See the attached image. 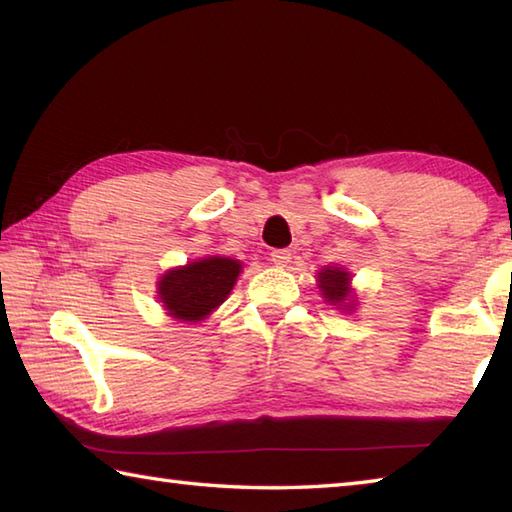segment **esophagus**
Instances as JSON below:
<instances>
[{
  "mask_svg": "<svg viewBox=\"0 0 512 512\" xmlns=\"http://www.w3.org/2000/svg\"><path fill=\"white\" fill-rule=\"evenodd\" d=\"M290 259H292V253L288 248H277L270 253V262H273L275 266H288Z\"/></svg>",
  "mask_w": 512,
  "mask_h": 512,
  "instance_id": "1",
  "label": "esophagus"
}]
</instances>
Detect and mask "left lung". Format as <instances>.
I'll return each mask as SVG.
<instances>
[{
	"mask_svg": "<svg viewBox=\"0 0 512 512\" xmlns=\"http://www.w3.org/2000/svg\"><path fill=\"white\" fill-rule=\"evenodd\" d=\"M319 281H321V290H323V297L328 299L330 303H341L350 295V275L343 273L339 268H325L319 273ZM350 308V306H347Z\"/></svg>",
	"mask_w": 512,
	"mask_h": 512,
	"instance_id": "1",
	"label": "left lung"
}]
</instances>
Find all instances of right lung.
<instances>
[{"instance_id":"right-lung-1","label":"right lung","mask_w":512,"mask_h":512,"mask_svg":"<svg viewBox=\"0 0 512 512\" xmlns=\"http://www.w3.org/2000/svg\"><path fill=\"white\" fill-rule=\"evenodd\" d=\"M242 264L228 257H206L173 268L158 281V297L173 319L202 321L233 290Z\"/></svg>"}]
</instances>
